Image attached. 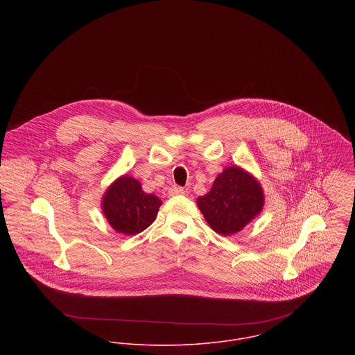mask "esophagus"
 <instances>
[{"instance_id": "obj_1", "label": "esophagus", "mask_w": 355, "mask_h": 355, "mask_svg": "<svg viewBox=\"0 0 355 355\" xmlns=\"http://www.w3.org/2000/svg\"><path fill=\"white\" fill-rule=\"evenodd\" d=\"M186 191H184V189H182V187H178V186H173V187H171L169 190H168V196L169 197H175V196H183Z\"/></svg>"}]
</instances>
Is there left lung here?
<instances>
[{"mask_svg":"<svg viewBox=\"0 0 355 355\" xmlns=\"http://www.w3.org/2000/svg\"><path fill=\"white\" fill-rule=\"evenodd\" d=\"M263 203L259 182L236 165L225 168L210 191L197 200L207 224L224 236L242 231L261 213Z\"/></svg>","mask_w":355,"mask_h":355,"instance_id":"1","label":"left lung"}]
</instances>
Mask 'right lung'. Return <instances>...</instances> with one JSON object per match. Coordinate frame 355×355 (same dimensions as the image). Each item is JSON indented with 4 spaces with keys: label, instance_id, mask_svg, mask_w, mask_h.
I'll return each mask as SVG.
<instances>
[{
    "label": "right lung",
    "instance_id": "obj_1",
    "mask_svg": "<svg viewBox=\"0 0 355 355\" xmlns=\"http://www.w3.org/2000/svg\"><path fill=\"white\" fill-rule=\"evenodd\" d=\"M161 203L157 196L146 194L137 179L124 175L107 187L102 211L114 231L137 235L155 220Z\"/></svg>",
    "mask_w": 355,
    "mask_h": 355
}]
</instances>
